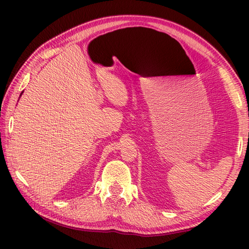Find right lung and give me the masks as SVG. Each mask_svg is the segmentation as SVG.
Segmentation results:
<instances>
[{
    "label": "right lung",
    "mask_w": 249,
    "mask_h": 249,
    "mask_svg": "<svg viewBox=\"0 0 249 249\" xmlns=\"http://www.w3.org/2000/svg\"><path fill=\"white\" fill-rule=\"evenodd\" d=\"M22 93H23V92H22ZM20 95H22V94H20Z\"/></svg>",
    "instance_id": "add662e5"
}]
</instances>
